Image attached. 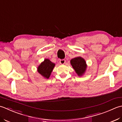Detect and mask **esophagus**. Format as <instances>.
<instances>
[{"label": "esophagus", "instance_id": "esophagus-1", "mask_svg": "<svg viewBox=\"0 0 122 122\" xmlns=\"http://www.w3.org/2000/svg\"><path fill=\"white\" fill-rule=\"evenodd\" d=\"M65 62H66V61H65V59H60V60H59V63H60V64H64L65 63Z\"/></svg>", "mask_w": 122, "mask_h": 122}]
</instances>
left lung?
<instances>
[{
	"mask_svg": "<svg viewBox=\"0 0 122 122\" xmlns=\"http://www.w3.org/2000/svg\"><path fill=\"white\" fill-rule=\"evenodd\" d=\"M71 63L78 76H81L84 73L86 68V65L85 60L83 58L77 57L73 58L71 59Z\"/></svg>",
	"mask_w": 122,
	"mask_h": 122,
	"instance_id": "1",
	"label": "left lung"
}]
</instances>
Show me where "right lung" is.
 I'll use <instances>...</instances> for the list:
<instances>
[{"mask_svg":"<svg viewBox=\"0 0 122 122\" xmlns=\"http://www.w3.org/2000/svg\"><path fill=\"white\" fill-rule=\"evenodd\" d=\"M55 66V64L48 59H45L38 67V71L39 74L47 79L49 78L52 71Z\"/></svg>","mask_w":122,"mask_h":122,"instance_id":"add662e5","label":"right lung"}]
</instances>
